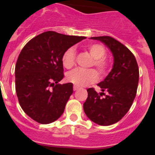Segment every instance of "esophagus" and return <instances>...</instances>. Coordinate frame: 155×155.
<instances>
[{
	"label": "esophagus",
	"mask_w": 155,
	"mask_h": 155,
	"mask_svg": "<svg viewBox=\"0 0 155 155\" xmlns=\"http://www.w3.org/2000/svg\"><path fill=\"white\" fill-rule=\"evenodd\" d=\"M79 87L76 85H74V91H77V90H78Z\"/></svg>",
	"instance_id": "esophagus-1"
}]
</instances>
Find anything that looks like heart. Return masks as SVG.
I'll use <instances>...</instances> for the list:
<instances>
[{
  "label": "heart",
  "mask_w": 155,
  "mask_h": 155,
  "mask_svg": "<svg viewBox=\"0 0 155 155\" xmlns=\"http://www.w3.org/2000/svg\"><path fill=\"white\" fill-rule=\"evenodd\" d=\"M87 50L94 58L92 65L96 68L100 76H104L106 74L109 68L108 61L104 58L105 55V49L102 45L98 43H93L87 46ZM76 53L74 48L71 47L66 50L62 56V64L67 69L73 68L75 64ZM98 74L94 70L83 71L75 69L67 74V80L78 87H84L87 84H92L96 81Z\"/></svg>",
  "instance_id": "heart-1"
}]
</instances>
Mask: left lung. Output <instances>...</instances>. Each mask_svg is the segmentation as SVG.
I'll use <instances>...</instances> for the list:
<instances>
[{"mask_svg":"<svg viewBox=\"0 0 155 155\" xmlns=\"http://www.w3.org/2000/svg\"><path fill=\"white\" fill-rule=\"evenodd\" d=\"M102 42L113 56V68L104 81L98 83L102 91L87 90V98L83 105L89 120L101 126L120 121L130 109L137 90L139 69L136 58L121 42L110 36L91 37ZM104 91L107 94L105 95ZM105 96L102 98V94Z\"/></svg>","mask_w":155,"mask_h":155,"instance_id":"8db88e82","label":"left lung"}]
</instances>
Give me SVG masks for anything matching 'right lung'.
Instances as JSON below:
<instances>
[{"label": "right lung", "instance_id": "add662e5", "mask_svg": "<svg viewBox=\"0 0 155 155\" xmlns=\"http://www.w3.org/2000/svg\"><path fill=\"white\" fill-rule=\"evenodd\" d=\"M84 36L49 31L23 47L15 65V89L21 109L42 124L61 116L73 93V84H58L64 78L63 53Z\"/></svg>", "mask_w": 155, "mask_h": 155}]
</instances>
